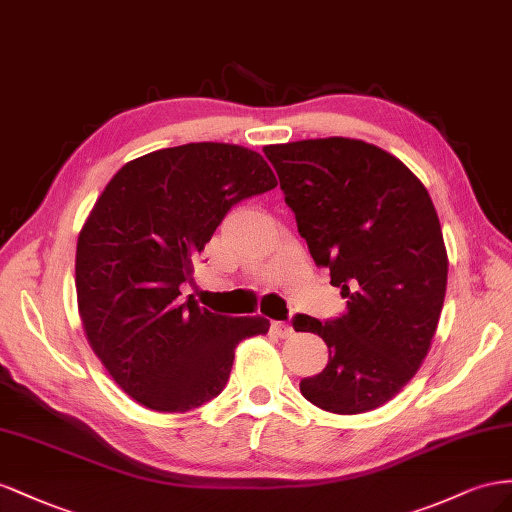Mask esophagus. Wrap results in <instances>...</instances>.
<instances>
[{"label":"esophagus","instance_id":"1","mask_svg":"<svg viewBox=\"0 0 512 512\" xmlns=\"http://www.w3.org/2000/svg\"><path fill=\"white\" fill-rule=\"evenodd\" d=\"M270 332L274 334L276 339H289L291 334H294V328H291L287 321H272Z\"/></svg>","mask_w":512,"mask_h":512}]
</instances>
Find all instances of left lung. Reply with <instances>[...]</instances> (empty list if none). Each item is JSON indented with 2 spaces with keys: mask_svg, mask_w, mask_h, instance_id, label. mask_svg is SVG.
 Masks as SVG:
<instances>
[{
  "mask_svg": "<svg viewBox=\"0 0 512 512\" xmlns=\"http://www.w3.org/2000/svg\"><path fill=\"white\" fill-rule=\"evenodd\" d=\"M287 206L347 313L296 332L328 345L326 369L304 377L306 401L332 414L388 403L427 358L446 296L448 255L433 201L397 156L360 139L266 145Z\"/></svg>",
  "mask_w": 512,
  "mask_h": 512,
  "instance_id": "obj_1",
  "label": "left lung"
}]
</instances>
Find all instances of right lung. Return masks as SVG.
Instances as JSON below:
<instances>
[{"label":"right lung","mask_w":512,"mask_h":512,"mask_svg":"<svg viewBox=\"0 0 512 512\" xmlns=\"http://www.w3.org/2000/svg\"><path fill=\"white\" fill-rule=\"evenodd\" d=\"M276 178L233 143H186L126 163L79 231L75 285L87 343L128 397L154 412H191L225 388L240 341L270 321L182 302L195 259L238 201Z\"/></svg>","instance_id":"right-lung-1"}]
</instances>
